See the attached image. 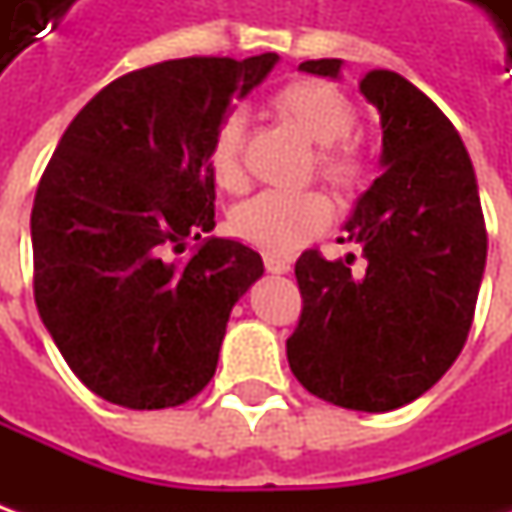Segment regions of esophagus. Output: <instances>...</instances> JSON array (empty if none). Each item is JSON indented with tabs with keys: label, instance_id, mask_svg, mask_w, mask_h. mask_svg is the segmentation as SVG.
I'll list each match as a JSON object with an SVG mask.
<instances>
[{
	"label": "esophagus",
	"instance_id": "34e87169",
	"mask_svg": "<svg viewBox=\"0 0 512 512\" xmlns=\"http://www.w3.org/2000/svg\"><path fill=\"white\" fill-rule=\"evenodd\" d=\"M265 267L270 273H287V270H290V262L282 259V256H265Z\"/></svg>",
	"mask_w": 512,
	"mask_h": 512
}]
</instances>
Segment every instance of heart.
Listing matches in <instances>:
<instances>
[{
    "mask_svg": "<svg viewBox=\"0 0 512 512\" xmlns=\"http://www.w3.org/2000/svg\"><path fill=\"white\" fill-rule=\"evenodd\" d=\"M270 110L316 145L313 170L339 196L356 193L367 162L359 145L347 136L356 130V108L336 85L325 79H293L270 96ZM245 119L230 113L213 133L207 150V168L216 185L227 193L245 187ZM330 225V202L316 190L302 193H259L230 213V230L245 245L267 256H290L299 247L325 233Z\"/></svg>",
    "mask_w": 512,
    "mask_h": 512,
    "instance_id": "obj_1",
    "label": "heart"
}]
</instances>
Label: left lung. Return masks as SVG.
<instances>
[{"label": "left lung", "mask_w": 512, "mask_h": 512, "mask_svg": "<svg viewBox=\"0 0 512 512\" xmlns=\"http://www.w3.org/2000/svg\"><path fill=\"white\" fill-rule=\"evenodd\" d=\"M339 76L342 59H307ZM359 90L382 116L384 173L356 202L347 239L364 253L296 262L302 316L287 362L307 393L384 413L427 393L459 359L487 259L479 187L459 130L416 85L370 70Z\"/></svg>", "instance_id": "1"}]
</instances>
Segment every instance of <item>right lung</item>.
Returning <instances> with one entry per match:
<instances>
[{
    "label": "right lung",
    "instance_id": "1",
    "mask_svg": "<svg viewBox=\"0 0 512 512\" xmlns=\"http://www.w3.org/2000/svg\"><path fill=\"white\" fill-rule=\"evenodd\" d=\"M279 62L187 56L130 70L76 113L39 179L33 299L79 382L130 410L179 407L216 373L230 310L262 273L207 236V150L233 99ZM193 241L187 260H173Z\"/></svg>",
    "mask_w": 512,
    "mask_h": 512
}]
</instances>
